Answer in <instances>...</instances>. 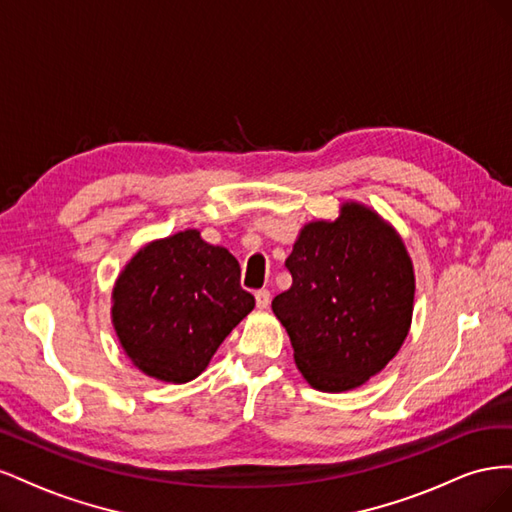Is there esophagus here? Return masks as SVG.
Segmentation results:
<instances>
[{"instance_id": "obj_1", "label": "esophagus", "mask_w": 512, "mask_h": 512, "mask_svg": "<svg viewBox=\"0 0 512 512\" xmlns=\"http://www.w3.org/2000/svg\"><path fill=\"white\" fill-rule=\"evenodd\" d=\"M254 297H256L258 309H267V305H269V301H271V292H269L267 288H260V290L254 292Z\"/></svg>"}]
</instances>
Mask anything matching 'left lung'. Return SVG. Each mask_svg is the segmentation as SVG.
Here are the masks:
<instances>
[{"mask_svg": "<svg viewBox=\"0 0 512 512\" xmlns=\"http://www.w3.org/2000/svg\"><path fill=\"white\" fill-rule=\"evenodd\" d=\"M286 269L292 286L271 307L307 384L344 393L380 374L412 324L414 267L399 232L348 200L335 220L299 230Z\"/></svg>", "mask_w": 512, "mask_h": 512, "instance_id": "1", "label": "left lung"}]
</instances>
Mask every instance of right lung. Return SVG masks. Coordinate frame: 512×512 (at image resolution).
Wrapping results in <instances>:
<instances>
[{
	"label": "right lung",
	"instance_id": "add662e5",
	"mask_svg": "<svg viewBox=\"0 0 512 512\" xmlns=\"http://www.w3.org/2000/svg\"><path fill=\"white\" fill-rule=\"evenodd\" d=\"M239 280L237 258L196 228L143 245L113 286L111 320L123 352L160 382L198 378L256 305Z\"/></svg>",
	"mask_w": 512,
	"mask_h": 512
}]
</instances>
